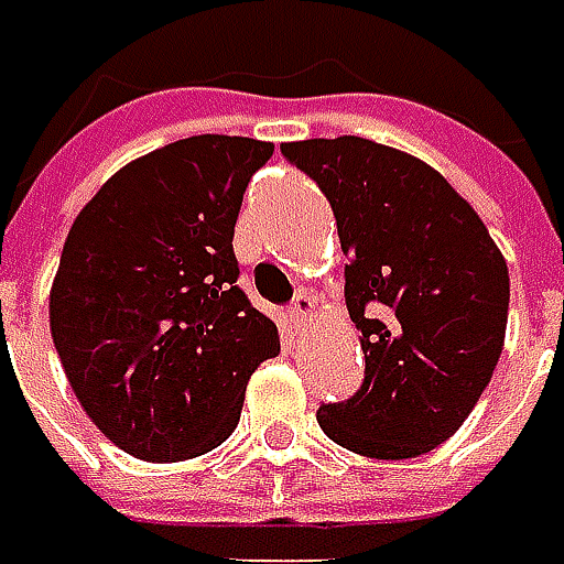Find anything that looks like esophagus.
I'll return each mask as SVG.
<instances>
[{
    "label": "esophagus",
    "mask_w": 564,
    "mask_h": 564,
    "mask_svg": "<svg viewBox=\"0 0 564 564\" xmlns=\"http://www.w3.org/2000/svg\"><path fill=\"white\" fill-rule=\"evenodd\" d=\"M289 317H292V324H295L297 333H307V329H311V324H314V317H317V304H314V297L297 295Z\"/></svg>",
    "instance_id": "1"
}]
</instances>
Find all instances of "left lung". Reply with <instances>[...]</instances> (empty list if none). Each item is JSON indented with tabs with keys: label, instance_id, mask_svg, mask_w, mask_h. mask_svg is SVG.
Returning <instances> with one entry per match:
<instances>
[{
	"label": "left lung",
	"instance_id": "obj_1",
	"mask_svg": "<svg viewBox=\"0 0 564 564\" xmlns=\"http://www.w3.org/2000/svg\"><path fill=\"white\" fill-rule=\"evenodd\" d=\"M324 189L361 329L365 383L317 409L339 447L409 460L466 422L492 380L508 326V263L489 228L432 164L361 135L285 142Z\"/></svg>",
	"mask_w": 564,
	"mask_h": 564
}]
</instances>
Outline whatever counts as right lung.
I'll use <instances>...</instances> for the list:
<instances>
[{
    "label": "right lung",
    "instance_id": "obj_1",
    "mask_svg": "<svg viewBox=\"0 0 564 564\" xmlns=\"http://www.w3.org/2000/svg\"><path fill=\"white\" fill-rule=\"evenodd\" d=\"M272 142L189 135L129 161L78 212L50 333L82 409L149 464L209 454L279 329L238 285L235 225Z\"/></svg>",
    "mask_w": 564,
    "mask_h": 564
}]
</instances>
